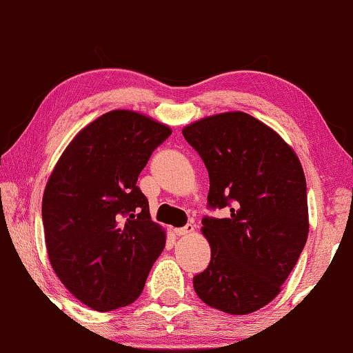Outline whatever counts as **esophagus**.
Here are the masks:
<instances>
[{
	"label": "esophagus",
	"instance_id": "34e87169",
	"mask_svg": "<svg viewBox=\"0 0 353 353\" xmlns=\"http://www.w3.org/2000/svg\"><path fill=\"white\" fill-rule=\"evenodd\" d=\"M192 232H193V225H192V224H187L185 227L176 228V235H177V236H185V235H190Z\"/></svg>",
	"mask_w": 353,
	"mask_h": 353
}]
</instances>
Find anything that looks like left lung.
<instances>
[{
  "instance_id": "obj_1",
  "label": "left lung",
  "mask_w": 353,
  "mask_h": 353,
  "mask_svg": "<svg viewBox=\"0 0 353 353\" xmlns=\"http://www.w3.org/2000/svg\"><path fill=\"white\" fill-rule=\"evenodd\" d=\"M182 134L210 174L208 206L230 208L225 219L203 217L211 262L193 288L217 310L252 314L278 296L305 246L304 170L274 129L245 112L203 118Z\"/></svg>"
}]
</instances>
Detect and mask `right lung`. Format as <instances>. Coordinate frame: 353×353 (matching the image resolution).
Returning <instances> with one entry per match:
<instances>
[{
    "label": "right lung",
    "mask_w": 353,
    "mask_h": 353,
    "mask_svg": "<svg viewBox=\"0 0 353 353\" xmlns=\"http://www.w3.org/2000/svg\"><path fill=\"white\" fill-rule=\"evenodd\" d=\"M171 128L131 110H112L68 143L43 195L49 261L62 285L97 312L141 296L166 233L136 185Z\"/></svg>",
    "instance_id": "1"
}]
</instances>
